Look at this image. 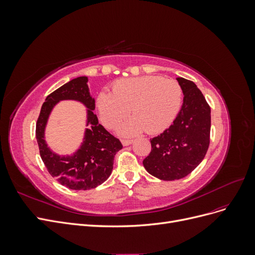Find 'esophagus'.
Here are the masks:
<instances>
[{"instance_id":"1","label":"esophagus","mask_w":255,"mask_h":255,"mask_svg":"<svg viewBox=\"0 0 255 255\" xmlns=\"http://www.w3.org/2000/svg\"><path fill=\"white\" fill-rule=\"evenodd\" d=\"M121 141L123 145H128L130 143H133V139H122Z\"/></svg>"}]
</instances>
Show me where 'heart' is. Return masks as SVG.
Segmentation results:
<instances>
[{
    "mask_svg": "<svg viewBox=\"0 0 255 255\" xmlns=\"http://www.w3.org/2000/svg\"><path fill=\"white\" fill-rule=\"evenodd\" d=\"M182 102L183 88L179 82L146 75L117 81L113 85V94H99L97 107L107 128H115L132 109L135 117L120 128V133L134 135L145 129L146 133L156 134L174 121Z\"/></svg>",
    "mask_w": 255,
    "mask_h": 255,
    "instance_id": "obj_1",
    "label": "heart"
}]
</instances>
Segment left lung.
I'll return each mask as SVG.
<instances>
[{"mask_svg":"<svg viewBox=\"0 0 255 255\" xmlns=\"http://www.w3.org/2000/svg\"><path fill=\"white\" fill-rule=\"evenodd\" d=\"M184 100L172 125L151 139V152L142 164L163 181L180 180L194 171L210 145L211 107L197 85L177 78Z\"/></svg>","mask_w":255,"mask_h":255,"instance_id":"left-lung-1","label":"left lung"}]
</instances>
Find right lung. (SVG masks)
I'll return each instance as SVG.
<instances>
[{"label":"right lung","instance_id":"1","mask_svg":"<svg viewBox=\"0 0 255 255\" xmlns=\"http://www.w3.org/2000/svg\"><path fill=\"white\" fill-rule=\"evenodd\" d=\"M87 76H80L50 94L41 106L36 123V138L41 159L49 173L64 186L74 190L96 188L112 173L116 153L122 143L104 128L94 114L95 99L89 94ZM61 99H76L89 109L88 125L81 148L71 157L53 153L44 140V128L51 109Z\"/></svg>","mask_w":255,"mask_h":255}]
</instances>
